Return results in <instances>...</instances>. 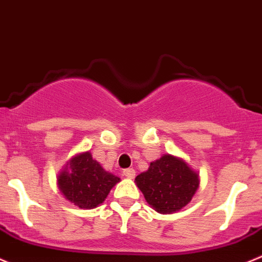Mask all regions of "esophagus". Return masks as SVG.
Returning a JSON list of instances; mask_svg holds the SVG:
<instances>
[{
	"label": "esophagus",
	"instance_id": "esophagus-1",
	"mask_svg": "<svg viewBox=\"0 0 262 262\" xmlns=\"http://www.w3.org/2000/svg\"><path fill=\"white\" fill-rule=\"evenodd\" d=\"M123 176L124 177H126V178H134L136 177V170L133 169V168H126V169H124L123 170Z\"/></svg>",
	"mask_w": 262,
	"mask_h": 262
}]
</instances>
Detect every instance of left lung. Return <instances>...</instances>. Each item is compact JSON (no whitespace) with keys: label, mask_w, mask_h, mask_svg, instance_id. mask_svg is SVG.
<instances>
[{"label":"left lung","mask_w":262,"mask_h":262,"mask_svg":"<svg viewBox=\"0 0 262 262\" xmlns=\"http://www.w3.org/2000/svg\"><path fill=\"white\" fill-rule=\"evenodd\" d=\"M145 201L158 213H173L191 202L200 187V177L178 157L164 154L136 177Z\"/></svg>","instance_id":"1"}]
</instances>
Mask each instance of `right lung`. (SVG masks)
<instances>
[{"instance_id":"obj_1","label":"right lung","mask_w":262,"mask_h":262,"mask_svg":"<svg viewBox=\"0 0 262 262\" xmlns=\"http://www.w3.org/2000/svg\"><path fill=\"white\" fill-rule=\"evenodd\" d=\"M118 182L120 178L104 169L90 152L73 157L57 176V186L66 200L86 210L101 205Z\"/></svg>"}]
</instances>
